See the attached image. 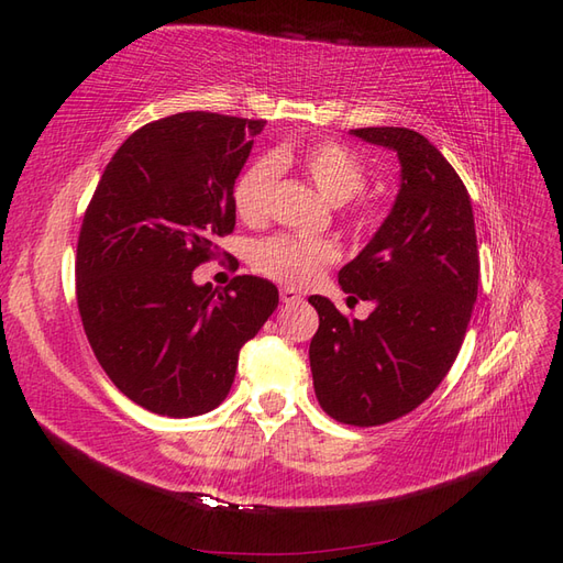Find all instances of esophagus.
I'll use <instances>...</instances> for the list:
<instances>
[{"instance_id": "esophagus-1", "label": "esophagus", "mask_w": 563, "mask_h": 563, "mask_svg": "<svg viewBox=\"0 0 563 563\" xmlns=\"http://www.w3.org/2000/svg\"><path fill=\"white\" fill-rule=\"evenodd\" d=\"M282 302H286V305H298V302H302V296L296 291V288L284 286V288H282Z\"/></svg>"}]
</instances>
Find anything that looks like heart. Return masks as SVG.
Listing matches in <instances>:
<instances>
[{"mask_svg":"<svg viewBox=\"0 0 563 563\" xmlns=\"http://www.w3.org/2000/svg\"><path fill=\"white\" fill-rule=\"evenodd\" d=\"M298 166L323 199L331 203H345L364 190L366 166L362 157L347 145L335 141H321L300 150H279L275 157L255 159L236 180L232 190L234 209L246 223H263L269 213L272 190L279 168ZM352 220L364 228L371 220L368 207L354 209ZM338 261V246L323 236L272 234L261 240L251 251V263L261 275L288 284L305 286L319 277V272Z\"/></svg>","mask_w":563,"mask_h":563,"instance_id":"heart-1","label":"heart"}]
</instances>
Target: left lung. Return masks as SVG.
<instances>
[{
	"instance_id": "1",
	"label": "left lung",
	"mask_w": 563,
	"mask_h": 563,
	"mask_svg": "<svg viewBox=\"0 0 563 563\" xmlns=\"http://www.w3.org/2000/svg\"><path fill=\"white\" fill-rule=\"evenodd\" d=\"M352 133L397 152L401 187L380 230L338 272L343 291L376 310L350 319L310 296L319 314L310 366L323 411L376 428L411 413L446 378L474 310L479 251L467 187L424 135L404 126Z\"/></svg>"
}]
</instances>
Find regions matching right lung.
<instances>
[{"instance_id": "1", "label": "right lung", "mask_w": 563, "mask_h": 563, "mask_svg": "<svg viewBox=\"0 0 563 563\" xmlns=\"http://www.w3.org/2000/svg\"><path fill=\"white\" fill-rule=\"evenodd\" d=\"M263 119L178 112L133 131L89 201L77 242V308L114 387L152 413L192 418L234 383L244 343L277 310V286L192 272L234 230V180Z\"/></svg>"}]
</instances>
